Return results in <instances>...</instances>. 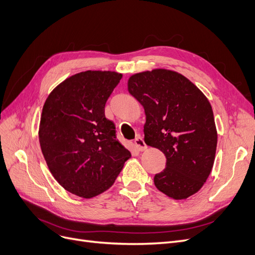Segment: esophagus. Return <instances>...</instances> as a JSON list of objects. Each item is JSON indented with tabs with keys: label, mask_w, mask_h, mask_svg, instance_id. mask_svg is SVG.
Listing matches in <instances>:
<instances>
[{
	"label": "esophagus",
	"mask_w": 255,
	"mask_h": 255,
	"mask_svg": "<svg viewBox=\"0 0 255 255\" xmlns=\"http://www.w3.org/2000/svg\"><path fill=\"white\" fill-rule=\"evenodd\" d=\"M134 143H135V146L137 147V149L140 150V151H144V150L147 149L146 143L144 142V139H143L142 137H140V136H137V137L135 138Z\"/></svg>",
	"instance_id": "obj_1"
}]
</instances>
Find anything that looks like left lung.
Returning a JSON list of instances; mask_svg holds the SVG:
<instances>
[{
	"label": "left lung",
	"instance_id": "left-lung-1",
	"mask_svg": "<svg viewBox=\"0 0 255 255\" xmlns=\"http://www.w3.org/2000/svg\"><path fill=\"white\" fill-rule=\"evenodd\" d=\"M127 85L145 110V143L167 158L155 187L173 200L188 199L214 164L218 131L209 100L183 74L164 68L134 73Z\"/></svg>",
	"mask_w": 255,
	"mask_h": 255
}]
</instances>
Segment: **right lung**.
Returning a JSON list of instances; mask_svg holds the SVG:
<instances>
[{"label": "right lung", "mask_w": 255, "mask_h": 255, "mask_svg": "<svg viewBox=\"0 0 255 255\" xmlns=\"http://www.w3.org/2000/svg\"><path fill=\"white\" fill-rule=\"evenodd\" d=\"M122 77L110 70L71 75L43 106L39 140L46 164L65 190L83 199L108 190L131 156L105 117V104Z\"/></svg>", "instance_id": "right-lung-1"}]
</instances>
